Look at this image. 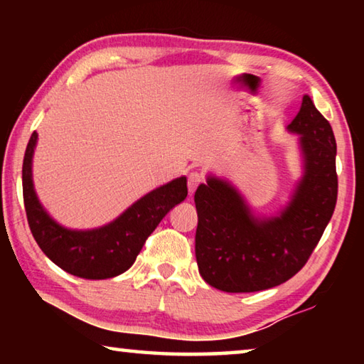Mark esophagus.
<instances>
[{"instance_id":"1","label":"esophagus","mask_w":364,"mask_h":364,"mask_svg":"<svg viewBox=\"0 0 364 364\" xmlns=\"http://www.w3.org/2000/svg\"><path fill=\"white\" fill-rule=\"evenodd\" d=\"M202 173H199V171H191L189 176H188V188H189V194L193 196L196 188L199 186L200 181H202Z\"/></svg>"}]
</instances>
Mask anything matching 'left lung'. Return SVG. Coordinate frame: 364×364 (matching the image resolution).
<instances>
[{
	"label": "left lung",
	"mask_w": 364,
	"mask_h": 364,
	"mask_svg": "<svg viewBox=\"0 0 364 364\" xmlns=\"http://www.w3.org/2000/svg\"><path fill=\"white\" fill-rule=\"evenodd\" d=\"M287 130L299 134L304 173L287 204L258 217L230 181L207 176L194 194L196 258L207 284L223 292L279 286L304 268L337 202L336 138L329 122L305 95Z\"/></svg>",
	"instance_id": "1"
}]
</instances>
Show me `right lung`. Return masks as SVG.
Segmentation results:
<instances>
[{"label": "right lung", "mask_w": 364, "mask_h": 364, "mask_svg": "<svg viewBox=\"0 0 364 364\" xmlns=\"http://www.w3.org/2000/svg\"><path fill=\"white\" fill-rule=\"evenodd\" d=\"M36 141L38 133L33 132L22 165L30 231L49 260L78 278L107 279L125 273L160 220L188 196L186 176H180L147 193L107 225L95 230H70L45 210L35 193L32 162Z\"/></svg>", "instance_id": "1"}]
</instances>
